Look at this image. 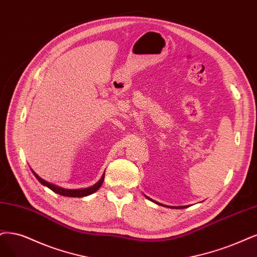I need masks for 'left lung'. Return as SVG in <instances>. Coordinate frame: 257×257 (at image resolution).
<instances>
[{
  "label": "left lung",
  "instance_id": "obj_1",
  "mask_svg": "<svg viewBox=\"0 0 257 257\" xmlns=\"http://www.w3.org/2000/svg\"><path fill=\"white\" fill-rule=\"evenodd\" d=\"M148 198V197H147ZM149 199V200H151V199L150 198H148ZM151 201H154V200H151ZM155 203H157V204H160V205H163V204H161V203H159V202H156V201H154ZM170 207V206H169ZM182 207H185V206H179V207H177V208H182Z\"/></svg>",
  "mask_w": 257,
  "mask_h": 257
}]
</instances>
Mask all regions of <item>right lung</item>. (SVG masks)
<instances>
[{
  "instance_id": "right-lung-1",
  "label": "right lung",
  "mask_w": 257,
  "mask_h": 257,
  "mask_svg": "<svg viewBox=\"0 0 257 257\" xmlns=\"http://www.w3.org/2000/svg\"><path fill=\"white\" fill-rule=\"evenodd\" d=\"M33 174L35 175V177L38 179V181H39L41 184H43V185L49 187L50 189H52L54 193L59 194L61 196H65V197H84V196H89V195H91V194H93V193H95V192L97 191V189L101 186V184L103 182V179H104V175H103L102 178L99 180V181L96 184L89 187V188H83V189H65V188L56 186L54 184H51L49 182H46L45 180L41 179L35 172H33Z\"/></svg>"
}]
</instances>
